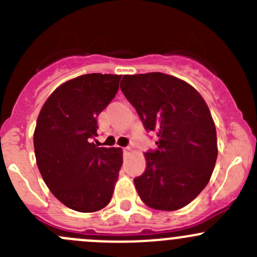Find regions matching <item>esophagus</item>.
I'll list each match as a JSON object with an SVG mask.
<instances>
[{
	"instance_id": "obj_1",
	"label": "esophagus",
	"mask_w": 257,
	"mask_h": 257,
	"mask_svg": "<svg viewBox=\"0 0 257 257\" xmlns=\"http://www.w3.org/2000/svg\"><path fill=\"white\" fill-rule=\"evenodd\" d=\"M124 152H125V153H133L134 149L132 147H126L125 149H124Z\"/></svg>"
}]
</instances>
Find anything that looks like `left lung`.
Listing matches in <instances>:
<instances>
[{"label": "left lung", "mask_w": 257, "mask_h": 257, "mask_svg": "<svg viewBox=\"0 0 257 257\" xmlns=\"http://www.w3.org/2000/svg\"><path fill=\"white\" fill-rule=\"evenodd\" d=\"M120 89L158 136V149L145 153V172L134 179L142 201L164 211L184 208L208 185L216 163L208 104L193 85L160 72L123 76Z\"/></svg>", "instance_id": "obj_1"}]
</instances>
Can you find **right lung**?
I'll use <instances>...</instances> for the list:
<instances>
[{
    "instance_id": "obj_1",
    "label": "right lung",
    "mask_w": 257,
    "mask_h": 257,
    "mask_svg": "<svg viewBox=\"0 0 257 257\" xmlns=\"http://www.w3.org/2000/svg\"><path fill=\"white\" fill-rule=\"evenodd\" d=\"M121 76L90 73L57 87L41 108L33 134L37 167L67 208L93 212L108 205L123 164L120 148H99L97 116L112 102Z\"/></svg>"
}]
</instances>
